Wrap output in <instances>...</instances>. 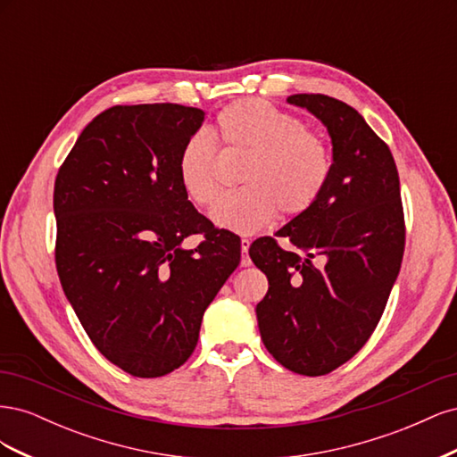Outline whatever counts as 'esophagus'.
Wrapping results in <instances>:
<instances>
[{"instance_id": "34e87169", "label": "esophagus", "mask_w": 457, "mask_h": 457, "mask_svg": "<svg viewBox=\"0 0 457 457\" xmlns=\"http://www.w3.org/2000/svg\"><path fill=\"white\" fill-rule=\"evenodd\" d=\"M250 245H252V240H247V238H242V262L240 265L242 267H250L252 265V261H250V257H247V250H250Z\"/></svg>"}]
</instances>
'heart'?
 <instances>
[{"mask_svg":"<svg viewBox=\"0 0 457 457\" xmlns=\"http://www.w3.org/2000/svg\"><path fill=\"white\" fill-rule=\"evenodd\" d=\"M220 139L252 152L242 171L245 187L225 192L212 207L219 227L250 234L265 227L278 210L286 215L307 212L331 175L326 143L305 121L257 99L237 101L217 116ZM217 152L205 131L190 135L177 158V179L196 205L210 204L219 188Z\"/></svg>","mask_w":457,"mask_h":457,"instance_id":"b5f03b06","label":"heart"}]
</instances>
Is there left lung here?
Listing matches in <instances>:
<instances>
[{
    "mask_svg": "<svg viewBox=\"0 0 457 457\" xmlns=\"http://www.w3.org/2000/svg\"><path fill=\"white\" fill-rule=\"evenodd\" d=\"M287 103L324 123L331 175L316 204L276 232L289 250L270 237L250 245L269 278L255 312L276 361L324 376L364 347L385 311L404 255L403 200L389 146L353 106L320 93Z\"/></svg>",
    "mask_w": 457,
    "mask_h": 457,
    "instance_id": "8db88e82",
    "label": "left lung"
}]
</instances>
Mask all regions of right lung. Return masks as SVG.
I'll return each mask as SVG.
<instances>
[{
  "label": "right lung",
  "mask_w": 457,
  "mask_h": 457,
  "mask_svg": "<svg viewBox=\"0 0 457 457\" xmlns=\"http://www.w3.org/2000/svg\"><path fill=\"white\" fill-rule=\"evenodd\" d=\"M173 103L112 106L54 181V261L66 299L110 362L160 378L195 351L202 316L240 265V238L195 210L177 158L204 121ZM204 233L195 251L182 240Z\"/></svg>",
  "instance_id": "right-lung-1"
}]
</instances>
